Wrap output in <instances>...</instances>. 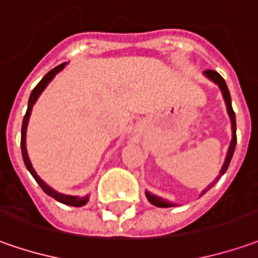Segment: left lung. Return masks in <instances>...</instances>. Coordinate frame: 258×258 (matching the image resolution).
<instances>
[{"label":"left lung","instance_id":"8db88e82","mask_svg":"<svg viewBox=\"0 0 258 258\" xmlns=\"http://www.w3.org/2000/svg\"><path fill=\"white\" fill-rule=\"evenodd\" d=\"M204 77L206 78H209L210 81H213L214 84L218 85V88H220V91L223 94V98H224V102H226V108H227V114H228V117H230V121H231V141H230V146H228V151H227V156L226 160H224V163L221 165V170H220V174L217 175V178L214 180V181L210 184L209 187H206L204 190L201 191L200 197L203 194H206L207 191L216 184V182L221 178V175L226 173L227 168H228V165H230V161H231V158H233V154H234V150H235V144H237V136H235V114L233 111V105H231V97H230V91H228V88H227L226 81H224V78L220 76L218 73L216 71H213V70H207V71H204ZM146 197L147 200L150 201L153 206H156V207H161V209H167V207H175L177 204L175 203H171V201L165 200L163 197H158L156 194H153V192H150V191L146 190Z\"/></svg>","mask_w":258,"mask_h":258}]
</instances>
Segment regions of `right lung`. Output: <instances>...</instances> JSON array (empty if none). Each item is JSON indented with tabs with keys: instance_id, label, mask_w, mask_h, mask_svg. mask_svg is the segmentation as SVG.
I'll return each instance as SVG.
<instances>
[{
	"instance_id": "1",
	"label": "right lung",
	"mask_w": 258,
	"mask_h": 258,
	"mask_svg": "<svg viewBox=\"0 0 258 258\" xmlns=\"http://www.w3.org/2000/svg\"><path fill=\"white\" fill-rule=\"evenodd\" d=\"M68 62H64V64H59L58 67H55L54 70H51L47 76L44 77L42 80H41L40 83L37 84V87L32 90L31 95H30V100H28V108H27V112H25V115H24V120H23V128H21V151H23V160H24V164L27 167V170L31 173V175L35 178V181L40 184V187L42 188V191L45 192V194H48L49 197H52V199H55L59 203H62V204H67V206H73V207H83L85 206L88 200H90V196H84V197H80V196H70V194H62V192H58L57 190H54L52 187H49L47 182L44 181L42 178H41L40 175L37 174V171L34 170V167L31 164V160H30V157H28V153H27V146H25V136H27V127H28V121H30V115H31L32 111V107H34V104L37 102L38 100V97L41 95V93L47 88V85L52 81V78L57 76L59 71H62L66 66H67Z\"/></svg>"
}]
</instances>
